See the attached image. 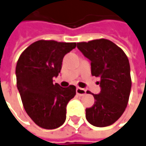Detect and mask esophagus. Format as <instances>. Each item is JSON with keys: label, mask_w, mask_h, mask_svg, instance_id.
<instances>
[{"label": "esophagus", "mask_w": 146, "mask_h": 146, "mask_svg": "<svg viewBox=\"0 0 146 146\" xmlns=\"http://www.w3.org/2000/svg\"><path fill=\"white\" fill-rule=\"evenodd\" d=\"M76 92H77V95H79V96H83L86 94V90L82 88H80V87H77Z\"/></svg>", "instance_id": "esophagus-1"}]
</instances>
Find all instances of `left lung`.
<instances>
[{"instance_id": "8db88e82", "label": "left lung", "mask_w": 146, "mask_h": 146, "mask_svg": "<svg viewBox=\"0 0 146 146\" xmlns=\"http://www.w3.org/2000/svg\"><path fill=\"white\" fill-rule=\"evenodd\" d=\"M77 48L91 61V73L99 77V94H93L94 105L86 110L87 121L106 127L117 121L127 106L131 90L130 66L121 48L107 39L77 43Z\"/></svg>"}]
</instances>
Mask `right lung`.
Returning a JSON list of instances; mask_svg holds the SVG:
<instances>
[{
	"label": "right lung",
	"mask_w": 146,
	"mask_h": 146,
	"mask_svg": "<svg viewBox=\"0 0 146 146\" xmlns=\"http://www.w3.org/2000/svg\"><path fill=\"white\" fill-rule=\"evenodd\" d=\"M75 42L40 40L24 50L16 66L17 86L27 114L36 125L46 129L60 127L66 119L68 102L76 87L63 88L52 78L61 69L63 57L76 48Z\"/></svg>",
	"instance_id": "right-lung-1"
}]
</instances>
